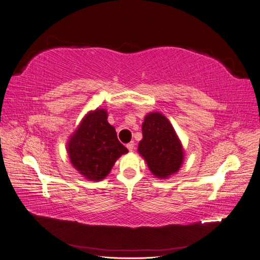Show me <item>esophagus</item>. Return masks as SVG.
<instances>
[{"label":"esophagus","instance_id":"obj_1","mask_svg":"<svg viewBox=\"0 0 260 260\" xmlns=\"http://www.w3.org/2000/svg\"><path fill=\"white\" fill-rule=\"evenodd\" d=\"M135 146H136V144H135V142H130V143H128L127 144V148L129 149L130 152H132L133 149H135Z\"/></svg>","mask_w":260,"mask_h":260}]
</instances>
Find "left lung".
I'll return each mask as SVG.
<instances>
[{
    "mask_svg": "<svg viewBox=\"0 0 260 260\" xmlns=\"http://www.w3.org/2000/svg\"><path fill=\"white\" fill-rule=\"evenodd\" d=\"M142 133L138 152L152 174L166 179L178 172L183 161V147L167 118L160 113H149L144 118Z\"/></svg>",
    "mask_w": 260,
    "mask_h": 260,
    "instance_id": "left-lung-1",
    "label": "left lung"
}]
</instances>
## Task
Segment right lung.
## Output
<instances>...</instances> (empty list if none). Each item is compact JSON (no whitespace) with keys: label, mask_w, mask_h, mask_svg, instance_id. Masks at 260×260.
I'll use <instances>...</instances> for the list:
<instances>
[{"label":"right lung","mask_w":260,"mask_h":260,"mask_svg":"<svg viewBox=\"0 0 260 260\" xmlns=\"http://www.w3.org/2000/svg\"><path fill=\"white\" fill-rule=\"evenodd\" d=\"M67 151L73 166L91 181L104 179L116 160L128 153L118 141L115 128L108 123L103 108L84 116L68 141Z\"/></svg>","instance_id":"1"}]
</instances>
